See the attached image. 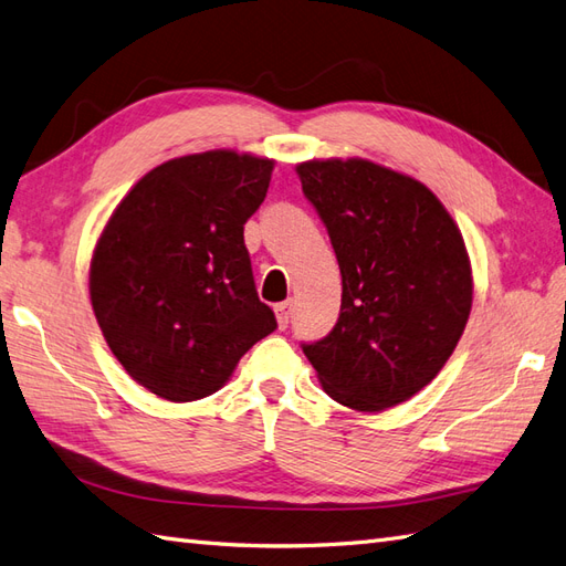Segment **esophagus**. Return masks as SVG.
<instances>
[{"label": "esophagus", "instance_id": "esophagus-1", "mask_svg": "<svg viewBox=\"0 0 566 566\" xmlns=\"http://www.w3.org/2000/svg\"><path fill=\"white\" fill-rule=\"evenodd\" d=\"M273 312H276V321L281 328H287L290 324V316H293V302H281L273 307Z\"/></svg>", "mask_w": 566, "mask_h": 566}]
</instances>
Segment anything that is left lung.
Wrapping results in <instances>:
<instances>
[{"label":"left lung","mask_w":566,"mask_h":566,"mask_svg":"<svg viewBox=\"0 0 566 566\" xmlns=\"http://www.w3.org/2000/svg\"><path fill=\"white\" fill-rule=\"evenodd\" d=\"M295 171L343 276L338 324L304 355L335 402L400 405L438 376L469 321L460 228L423 182L369 159H312Z\"/></svg>","instance_id":"1"}]
</instances>
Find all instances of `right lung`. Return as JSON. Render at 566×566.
Wrapping results in <instances>:
<instances>
[{"instance_id":"1","label":"right lung","mask_w":566,"mask_h":566,"mask_svg":"<svg viewBox=\"0 0 566 566\" xmlns=\"http://www.w3.org/2000/svg\"><path fill=\"white\" fill-rule=\"evenodd\" d=\"M271 171L273 159L233 149L169 159L104 226L90 262L93 312L128 376L164 400L217 392L276 331L242 238Z\"/></svg>"}]
</instances>
